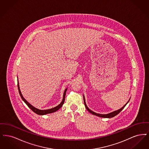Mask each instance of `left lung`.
<instances>
[{
    "label": "left lung",
    "instance_id": "obj_1",
    "mask_svg": "<svg viewBox=\"0 0 149 149\" xmlns=\"http://www.w3.org/2000/svg\"><path fill=\"white\" fill-rule=\"evenodd\" d=\"M83 98H84V105H85V108H86V109L88 111V112H89L91 113L93 115H95V116H99V117H103V118H112V117H114L115 116H116V115H117L118 114L120 113V111L125 108V107L126 106V104H127L128 102L130 101V99H129V100L128 101L127 103L123 107H122L120 109H118V110H117V111H114L113 112H111V113H110L107 114H98L97 113H95V112H93L90 109H89L88 108V107H87L86 106V103H85V98H84V96H83Z\"/></svg>",
    "mask_w": 149,
    "mask_h": 149
}]
</instances>
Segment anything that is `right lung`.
I'll use <instances>...</instances> for the list:
<instances>
[{"label":"right lung","instance_id":"right-lung-1","mask_svg":"<svg viewBox=\"0 0 149 149\" xmlns=\"http://www.w3.org/2000/svg\"><path fill=\"white\" fill-rule=\"evenodd\" d=\"M18 91H19V93L20 96L21 97L22 100L26 103V104L28 106L29 108L32 111H33L36 113H37V114H40V115H44V114H46L53 113V112H56L57 110H58L61 107L63 106V104L64 103L65 99V95H66V90H67V89H66L65 90V92H64V96H63V100H62L61 103L59 105H58L57 106L55 107H54V108H51V109H49L41 110V109H37V108H36L35 107L32 106L30 103H29V102L23 98V95H22V94L21 92V91H20V89H19L18 81Z\"/></svg>","mask_w":149,"mask_h":149}]
</instances>
